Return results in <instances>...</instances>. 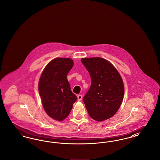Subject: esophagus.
Listing matches in <instances>:
<instances>
[{
	"label": "esophagus",
	"mask_w": 160,
	"mask_h": 160,
	"mask_svg": "<svg viewBox=\"0 0 160 160\" xmlns=\"http://www.w3.org/2000/svg\"><path fill=\"white\" fill-rule=\"evenodd\" d=\"M83 98V96L82 95H77V99L78 101H81L82 99Z\"/></svg>",
	"instance_id": "esophagus-1"
}]
</instances>
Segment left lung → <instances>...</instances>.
Returning a JSON list of instances; mask_svg holds the SVG:
<instances>
[{
    "label": "left lung",
    "mask_w": 160,
    "mask_h": 160,
    "mask_svg": "<svg viewBox=\"0 0 160 160\" xmlns=\"http://www.w3.org/2000/svg\"><path fill=\"white\" fill-rule=\"evenodd\" d=\"M91 78V85L84 96V103L91 118L103 121L119 110L124 96L122 77L114 66L101 58L81 59Z\"/></svg>",
    "instance_id": "obj_1"
}]
</instances>
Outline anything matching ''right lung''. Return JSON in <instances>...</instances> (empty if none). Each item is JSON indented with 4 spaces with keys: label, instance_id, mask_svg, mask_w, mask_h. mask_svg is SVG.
Instances as JSON below:
<instances>
[{
    "label": "right lung",
    "instance_id": "add662e5",
    "mask_svg": "<svg viewBox=\"0 0 160 160\" xmlns=\"http://www.w3.org/2000/svg\"><path fill=\"white\" fill-rule=\"evenodd\" d=\"M73 65L70 58H55L46 65L39 80L38 91L44 109L50 117L58 121L68 116L77 99L67 79Z\"/></svg>",
    "mask_w": 160,
    "mask_h": 160
}]
</instances>
